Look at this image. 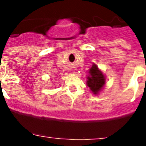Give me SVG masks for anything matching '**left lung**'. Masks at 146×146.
Instances as JSON below:
<instances>
[{"label":"left lung","instance_id":"8db88e82","mask_svg":"<svg viewBox=\"0 0 146 146\" xmlns=\"http://www.w3.org/2000/svg\"><path fill=\"white\" fill-rule=\"evenodd\" d=\"M88 73L89 76H88V86L90 88V89L94 94H97L105 85V76L101 70H98V66L96 65H93Z\"/></svg>","mask_w":146,"mask_h":146}]
</instances>
